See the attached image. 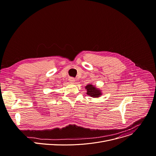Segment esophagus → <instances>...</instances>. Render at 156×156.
<instances>
[{
	"instance_id": "1",
	"label": "esophagus",
	"mask_w": 156,
	"mask_h": 156,
	"mask_svg": "<svg viewBox=\"0 0 156 156\" xmlns=\"http://www.w3.org/2000/svg\"><path fill=\"white\" fill-rule=\"evenodd\" d=\"M69 81H71V82H74V81H75V80H74V78H70L69 79Z\"/></svg>"
}]
</instances>
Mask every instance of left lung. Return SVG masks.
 <instances>
[{"label":"left lung","instance_id":"obj_1","mask_svg":"<svg viewBox=\"0 0 156 156\" xmlns=\"http://www.w3.org/2000/svg\"><path fill=\"white\" fill-rule=\"evenodd\" d=\"M85 88L87 90V94L90 95L91 97L97 98L101 94L100 90H99L97 88H96V87H93L92 84H88V85H87Z\"/></svg>","mask_w":156,"mask_h":156}]
</instances>
